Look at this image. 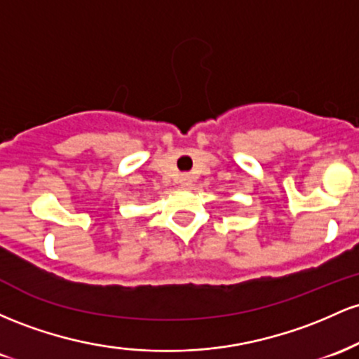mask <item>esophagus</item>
Instances as JSON below:
<instances>
[{
	"label": "esophagus",
	"instance_id": "esophagus-1",
	"mask_svg": "<svg viewBox=\"0 0 359 359\" xmlns=\"http://www.w3.org/2000/svg\"><path fill=\"white\" fill-rule=\"evenodd\" d=\"M180 187L181 188H188L191 184V178L188 175H183V176H180Z\"/></svg>",
	"mask_w": 359,
	"mask_h": 359
}]
</instances>
